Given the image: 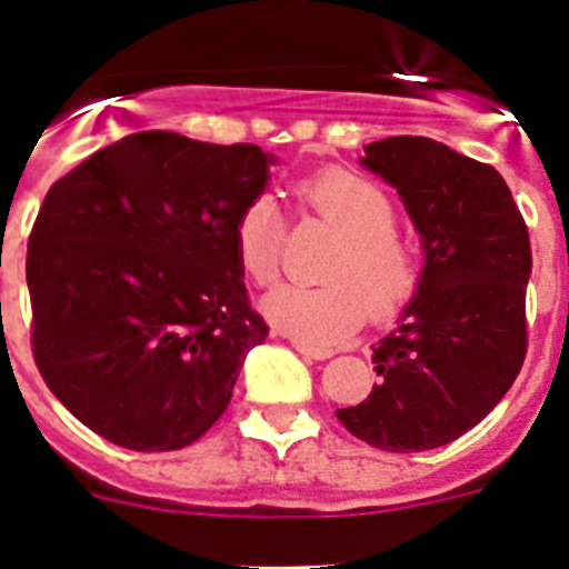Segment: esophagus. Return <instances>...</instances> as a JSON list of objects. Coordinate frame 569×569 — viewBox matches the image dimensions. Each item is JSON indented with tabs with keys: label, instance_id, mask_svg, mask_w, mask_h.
<instances>
[{
	"label": "esophagus",
	"instance_id": "34e87169",
	"mask_svg": "<svg viewBox=\"0 0 569 569\" xmlns=\"http://www.w3.org/2000/svg\"><path fill=\"white\" fill-rule=\"evenodd\" d=\"M293 347L299 350L305 359H330L333 356V350H328V347H316V345H308V341H299L293 339Z\"/></svg>",
	"mask_w": 569,
	"mask_h": 569
}]
</instances>
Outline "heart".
I'll return each instance as SVG.
<instances>
[{"label": "heart", "instance_id": "b5f03b06", "mask_svg": "<svg viewBox=\"0 0 569 569\" xmlns=\"http://www.w3.org/2000/svg\"><path fill=\"white\" fill-rule=\"evenodd\" d=\"M301 216L328 224L339 241L330 250L321 284H281L264 299L276 328L308 345H333L370 316L390 321L410 305L421 284L419 241L396 228L390 196L367 176L345 168L305 176L290 190ZM284 216L270 196L250 199L233 224V253L241 276L268 288L281 273Z\"/></svg>", "mask_w": 569, "mask_h": 569}]
</instances>
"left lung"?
<instances>
[{"label": "left lung", "mask_w": 569, "mask_h": 569, "mask_svg": "<svg viewBox=\"0 0 569 569\" xmlns=\"http://www.w3.org/2000/svg\"><path fill=\"white\" fill-rule=\"evenodd\" d=\"M425 236V270L399 330L373 345L376 376L341 425L387 453L465 436L505 399L527 356L530 233L501 173L427 136L367 144Z\"/></svg>", "instance_id": "obj_1"}]
</instances>
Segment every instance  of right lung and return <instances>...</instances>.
<instances>
[{"mask_svg": "<svg viewBox=\"0 0 569 569\" xmlns=\"http://www.w3.org/2000/svg\"><path fill=\"white\" fill-rule=\"evenodd\" d=\"M256 144L130 133L50 184L28 239L30 350L50 393L102 439L182 450L228 410L268 339L233 253L268 184Z\"/></svg>", "mask_w": 569, "mask_h": 569, "instance_id": "add662e5", "label": "right lung"}]
</instances>
